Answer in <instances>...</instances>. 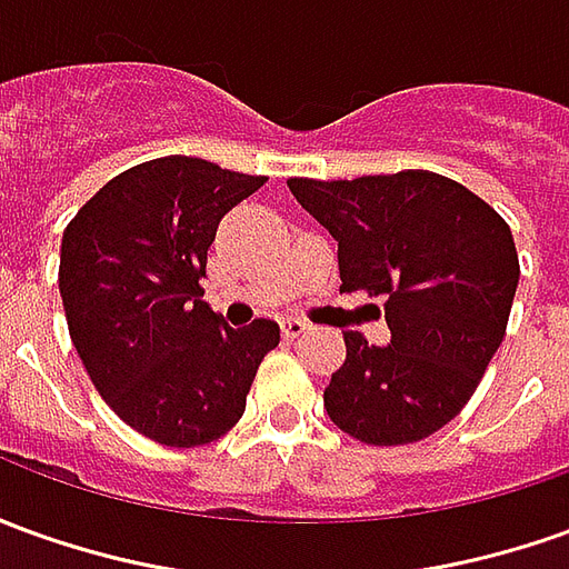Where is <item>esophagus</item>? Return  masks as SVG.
Here are the masks:
<instances>
[{
	"label": "esophagus",
	"mask_w": 569,
	"mask_h": 569,
	"mask_svg": "<svg viewBox=\"0 0 569 569\" xmlns=\"http://www.w3.org/2000/svg\"><path fill=\"white\" fill-rule=\"evenodd\" d=\"M281 331H284V337H288V340H293V337L307 335L309 322H303V319H284V322H281Z\"/></svg>",
	"instance_id": "34e87169"
}]
</instances>
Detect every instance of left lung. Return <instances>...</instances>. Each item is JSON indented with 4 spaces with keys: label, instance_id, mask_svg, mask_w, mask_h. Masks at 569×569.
Listing matches in <instances>:
<instances>
[{
    "label": "left lung",
    "instance_id": "obj_1",
    "mask_svg": "<svg viewBox=\"0 0 569 569\" xmlns=\"http://www.w3.org/2000/svg\"><path fill=\"white\" fill-rule=\"evenodd\" d=\"M337 241L343 291L383 297L390 347L347 331L325 409L368 446L437 433L468 406L499 350L520 262L508 222L456 179L427 170L288 179Z\"/></svg>",
    "mask_w": 569,
    "mask_h": 569
}]
</instances>
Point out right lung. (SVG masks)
I'll return each instance as SVG.
<instances>
[{"instance_id": "right-lung-1", "label": "right lung", "mask_w": 569, "mask_h": 569, "mask_svg": "<svg viewBox=\"0 0 569 569\" xmlns=\"http://www.w3.org/2000/svg\"><path fill=\"white\" fill-rule=\"evenodd\" d=\"M266 176L201 158L144 160L98 188L61 238L58 291L101 399L172 449L219 440L244 415L278 325H219L201 278L219 219Z\"/></svg>"}]
</instances>
